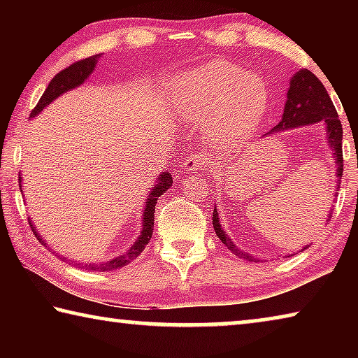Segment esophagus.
Returning a JSON list of instances; mask_svg holds the SVG:
<instances>
[{"label": "esophagus", "instance_id": "34e87169", "mask_svg": "<svg viewBox=\"0 0 358 358\" xmlns=\"http://www.w3.org/2000/svg\"><path fill=\"white\" fill-rule=\"evenodd\" d=\"M203 166H205V157L203 156H199V155L187 156L186 159H185V162H183L185 171L194 172V173L201 172L202 169H203Z\"/></svg>", "mask_w": 358, "mask_h": 358}]
</instances>
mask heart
Segmentation results:
<instances>
[{"label":"heart","instance_id":"heart-1","mask_svg":"<svg viewBox=\"0 0 358 358\" xmlns=\"http://www.w3.org/2000/svg\"><path fill=\"white\" fill-rule=\"evenodd\" d=\"M169 101L185 121H202L208 136L237 143L257 128L268 104V85L259 74L215 59L172 78Z\"/></svg>","mask_w":358,"mask_h":358}]
</instances>
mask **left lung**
Wrapping results in <instances>:
<instances>
[{
    "instance_id": "1",
    "label": "left lung",
    "mask_w": 358,
    "mask_h": 358,
    "mask_svg": "<svg viewBox=\"0 0 358 358\" xmlns=\"http://www.w3.org/2000/svg\"><path fill=\"white\" fill-rule=\"evenodd\" d=\"M322 123L325 132H327V142H329L330 148L333 151V157L336 162V189L341 185V175H343V126L341 121L338 118L336 108L333 106L329 93H327L322 82L308 69H300L295 72L294 77L290 78L289 83V92H287V101L284 106L282 118L273 129L266 132L265 136L275 134L284 129H292L300 128V126L308 124H316ZM331 217V215H330ZM213 227L224 245H226L235 256L246 260H254L257 262V259H254L251 254L241 251L240 248L234 245V241L227 237L226 230H222L220 224V213H217L216 205L213 210ZM308 246L303 248L306 250Z\"/></svg>"
}]
</instances>
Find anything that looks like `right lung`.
I'll use <instances>...</instances> for the list:
<instances>
[{"label":"right lung","mask_w":358,"mask_h":358,"mask_svg":"<svg viewBox=\"0 0 358 358\" xmlns=\"http://www.w3.org/2000/svg\"><path fill=\"white\" fill-rule=\"evenodd\" d=\"M99 58H101V53H99V55H93V57L80 59V62L71 64L69 68H66L62 72H58V74L52 78L50 83H48L47 90L44 92V94L41 96L38 106L33 108L29 117L33 118L38 113H41L48 104H50V102L55 101L58 96H62L66 92H71V90L80 87V85L85 80H87L90 76H92V72L94 71L96 64H98ZM169 164H171V162H169ZM19 180L22 181L20 175H19ZM172 183H173V181H172L171 173L164 171L159 175V178H157L156 185L153 186V189H151L150 194L147 196V202H145L141 235H138V238L134 241V245H132L128 251L120 254L118 257L110 259L108 262H104V264H77L76 260H71V262L77 265L78 268H88V270H93V271H112V270H117V268H121V266L131 264L132 260H134L138 256V254H141L145 250V246L148 245L151 235H153L155 208H156L157 199H159L162 194H164L169 189V187L172 186ZM19 186L22 189V183ZM28 221L33 226V222H31V220H29V217H28ZM33 234L36 235V237H38V240L41 241L42 245L47 246L45 240L39 237L38 230H36L34 227H33ZM57 256H58V254H57ZM63 259L66 260V257H63ZM68 262H69V260H68Z\"/></svg>","instance_id":"right-lung-1"}]
</instances>
